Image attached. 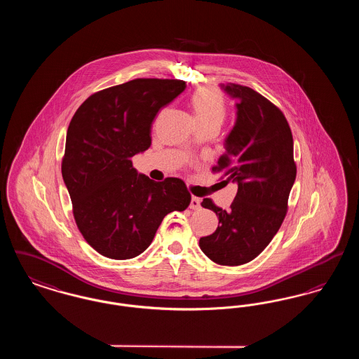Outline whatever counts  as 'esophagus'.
I'll list each match as a JSON object with an SVG mask.
<instances>
[{"mask_svg":"<svg viewBox=\"0 0 359 359\" xmlns=\"http://www.w3.org/2000/svg\"><path fill=\"white\" fill-rule=\"evenodd\" d=\"M189 208L192 210H199L201 208V199L196 196L191 198V203H189Z\"/></svg>","mask_w":359,"mask_h":359,"instance_id":"esophagus-1","label":"esophagus"}]
</instances>
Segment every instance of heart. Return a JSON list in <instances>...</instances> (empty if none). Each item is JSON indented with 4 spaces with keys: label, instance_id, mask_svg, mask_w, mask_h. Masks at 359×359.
<instances>
[{
    "label": "heart",
    "instance_id": "b5f03b06",
    "mask_svg": "<svg viewBox=\"0 0 359 359\" xmlns=\"http://www.w3.org/2000/svg\"><path fill=\"white\" fill-rule=\"evenodd\" d=\"M191 109L196 123L221 126L226 117V104L221 93L212 87H201L191 97Z\"/></svg>",
    "mask_w": 359,
    "mask_h": 359
}]
</instances>
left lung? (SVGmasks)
Wrapping results in <instances>:
<instances>
[{
    "label": "left lung",
    "mask_w": 359,
    "mask_h": 359,
    "mask_svg": "<svg viewBox=\"0 0 359 359\" xmlns=\"http://www.w3.org/2000/svg\"><path fill=\"white\" fill-rule=\"evenodd\" d=\"M236 101V122L224 140L226 154L212 171H224L227 183L238 186L230 210L205 198L219 224L199 239L205 256L219 265L237 266L255 259L272 241L287 214L294 179L293 138L284 114L246 86L221 85Z\"/></svg>",
    "instance_id": "1"
}]
</instances>
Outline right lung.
Segmentation results:
<instances>
[{
  "mask_svg": "<svg viewBox=\"0 0 359 359\" xmlns=\"http://www.w3.org/2000/svg\"><path fill=\"white\" fill-rule=\"evenodd\" d=\"M184 88L179 79L129 81L88 97L69 122L62 175L78 229L100 255H141L164 217L189 205L182 179L154 182L132 164L152 144L158 110Z\"/></svg>",
  "mask_w": 359,
  "mask_h": 359,
  "instance_id": "right-lung-1",
  "label": "right lung"
}]
</instances>
